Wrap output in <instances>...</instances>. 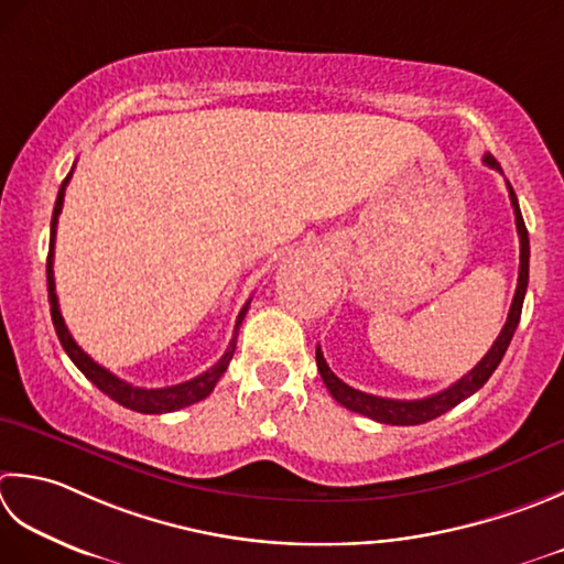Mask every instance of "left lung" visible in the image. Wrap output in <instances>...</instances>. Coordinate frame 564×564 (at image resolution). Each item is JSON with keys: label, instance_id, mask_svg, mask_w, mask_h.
I'll use <instances>...</instances> for the list:
<instances>
[{"label": "left lung", "instance_id": "8db88e82", "mask_svg": "<svg viewBox=\"0 0 564 564\" xmlns=\"http://www.w3.org/2000/svg\"><path fill=\"white\" fill-rule=\"evenodd\" d=\"M484 163L491 165L499 173L501 165L496 163L494 156H484ZM506 187H509V197H511V205H513V215H516V229H518V239H521V267H518V285H516V295H513V303H511V311L509 317H506V325L501 329V335L496 337V341L491 345V349L484 355V359L474 367L467 377H462L459 381H455L449 386V389L440 391L435 395H427V399H417V401H395V399H381V395H371V393H364L351 389L341 379H337L333 369L327 367V361L323 357V351H315V361H317V371L319 377H323L327 391L333 393V399L349 408V411L361 413L371 417V421L377 423H386V425H421L433 421V417L447 413L449 408H455L457 403H462L465 399H469L471 393H477L484 383L489 381L491 373L499 367L506 349H509L513 333L518 327V319H521V311H523V297H525V289H528V261H531V241H528V229L523 223V215H521V207H518V197L513 193L511 183L506 181Z\"/></svg>", "mask_w": 564, "mask_h": 564}]
</instances>
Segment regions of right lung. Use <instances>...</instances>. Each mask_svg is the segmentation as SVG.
I'll use <instances>...</instances> for the list:
<instances>
[{
	"label": "right lung",
	"instance_id": "obj_1",
	"mask_svg": "<svg viewBox=\"0 0 564 564\" xmlns=\"http://www.w3.org/2000/svg\"><path fill=\"white\" fill-rule=\"evenodd\" d=\"M73 178V171L65 175V181L61 183V191L58 197H55V207H53V219H51V245H48V261H46V281H48V303H51V317H53V327H55V335H58L61 345L65 349V355L73 359V364L77 369H80L87 379H90L99 391L107 393L109 399L117 401L119 405L129 408V411H137V413H149V415H159V413H173V411H181L185 405H193L197 401L207 399L209 393H213L215 383L219 381V377L227 371L231 357H235V349H237V333H239V325L241 319H245L247 311H249V303H245L241 307L239 315H237V325H235V335H231V341L227 351L223 355L213 369H207L200 377H195L191 381H183V383H175V386H165V389H141V386H131L127 381H121L119 377H115L112 371H107L105 367H99V364L87 357L85 351L77 347V341L73 339V335L68 333V327H65V319L61 315V307H58V295H55V281H53V253H55V227H58V215L63 209V197H65V187H68Z\"/></svg>",
	"mask_w": 564,
	"mask_h": 564
}]
</instances>
